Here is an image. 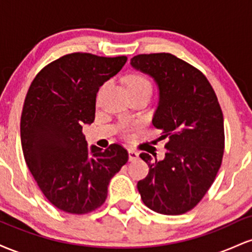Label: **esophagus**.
Instances as JSON below:
<instances>
[{
  "label": "esophagus",
  "instance_id": "34e87169",
  "mask_svg": "<svg viewBox=\"0 0 252 252\" xmlns=\"http://www.w3.org/2000/svg\"><path fill=\"white\" fill-rule=\"evenodd\" d=\"M128 154H129V161H135L138 158V153L134 149H129Z\"/></svg>",
  "mask_w": 252,
  "mask_h": 252
}]
</instances>
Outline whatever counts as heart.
<instances>
[{
    "label": "heart",
    "mask_w": 252,
    "mask_h": 252,
    "mask_svg": "<svg viewBox=\"0 0 252 252\" xmlns=\"http://www.w3.org/2000/svg\"><path fill=\"white\" fill-rule=\"evenodd\" d=\"M128 88L132 89H149L152 91V84L146 77L142 74H132L128 78ZM121 132L124 136H128L130 134V128L128 126H123L121 128Z\"/></svg>",
    "instance_id": "obj_1"
}]
</instances>
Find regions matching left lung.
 <instances>
[{"mask_svg": "<svg viewBox=\"0 0 252 252\" xmlns=\"http://www.w3.org/2000/svg\"><path fill=\"white\" fill-rule=\"evenodd\" d=\"M158 89L153 126L167 138L163 160L142 153L149 173L137 182L147 207L161 215L187 212L215 181L224 154V118L215 90L192 65L170 53L138 54L130 60Z\"/></svg>", "mask_w": 252, "mask_h": 252, "instance_id": "1", "label": "left lung"}]
</instances>
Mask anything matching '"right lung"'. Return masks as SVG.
<instances>
[{"mask_svg":"<svg viewBox=\"0 0 252 252\" xmlns=\"http://www.w3.org/2000/svg\"><path fill=\"white\" fill-rule=\"evenodd\" d=\"M126 63V57L71 53L43 67L28 90L20 124L22 152L39 189L63 212L98 209L111 178L128 161L120 144L89 148L82 131L94 121L98 90Z\"/></svg>","mask_w":252,"mask_h":252,"instance_id":"add662e5","label":"right lung"}]
</instances>
